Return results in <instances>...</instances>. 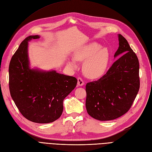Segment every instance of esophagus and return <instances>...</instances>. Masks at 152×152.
I'll return each mask as SVG.
<instances>
[{
  "mask_svg": "<svg viewBox=\"0 0 152 152\" xmlns=\"http://www.w3.org/2000/svg\"><path fill=\"white\" fill-rule=\"evenodd\" d=\"M78 82H77V84H78V86H83L84 84V80H82V78H80V77H79L78 78Z\"/></svg>",
  "mask_w": 152,
  "mask_h": 152,
  "instance_id": "34e87169",
  "label": "esophagus"
}]
</instances>
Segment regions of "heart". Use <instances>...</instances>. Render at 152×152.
<instances>
[{"mask_svg": "<svg viewBox=\"0 0 152 152\" xmlns=\"http://www.w3.org/2000/svg\"><path fill=\"white\" fill-rule=\"evenodd\" d=\"M102 48L97 42H91L78 48L74 53V58L68 59V65L75 69L76 60L85 61L82 68L84 75L89 79H98L104 74L110 59L108 49Z\"/></svg>", "mask_w": 152, "mask_h": 152, "instance_id": "1", "label": "heart"}]
</instances>
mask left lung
Wrapping results in <instances>:
<instances>
[{
  "instance_id": "left-lung-1",
  "label": "left lung",
  "mask_w": 152,
  "mask_h": 152,
  "mask_svg": "<svg viewBox=\"0 0 152 152\" xmlns=\"http://www.w3.org/2000/svg\"><path fill=\"white\" fill-rule=\"evenodd\" d=\"M119 47L114 57L120 56L105 75L86 86V107L90 116L111 121L130 109L140 89L139 61L127 40L118 34Z\"/></svg>"
}]
</instances>
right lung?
I'll return each instance as SVG.
<instances>
[{
    "label": "right lung",
    "instance_id": "obj_1",
    "mask_svg": "<svg viewBox=\"0 0 152 152\" xmlns=\"http://www.w3.org/2000/svg\"><path fill=\"white\" fill-rule=\"evenodd\" d=\"M30 35L20 44L9 66L11 98L23 116L28 121L47 124L61 115L63 100L77 86L75 77L30 68L28 42L39 39Z\"/></svg>",
    "mask_w": 152,
    "mask_h": 152
}]
</instances>
